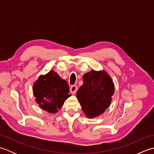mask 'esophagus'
Returning <instances> with one entry per match:
<instances>
[{"mask_svg": "<svg viewBox=\"0 0 154 154\" xmlns=\"http://www.w3.org/2000/svg\"><path fill=\"white\" fill-rule=\"evenodd\" d=\"M77 91V85H73L70 88V91L72 94H75Z\"/></svg>", "mask_w": 154, "mask_h": 154, "instance_id": "34e87169", "label": "esophagus"}]
</instances>
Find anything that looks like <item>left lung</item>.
I'll return each mask as SVG.
<instances>
[{
  "mask_svg": "<svg viewBox=\"0 0 154 154\" xmlns=\"http://www.w3.org/2000/svg\"><path fill=\"white\" fill-rule=\"evenodd\" d=\"M83 84L77 92V98L85 116L90 119L105 112L111 103L114 84L105 70H91L83 75Z\"/></svg>",
  "mask_w": 154,
  "mask_h": 154,
  "instance_id": "1",
  "label": "left lung"
}]
</instances>
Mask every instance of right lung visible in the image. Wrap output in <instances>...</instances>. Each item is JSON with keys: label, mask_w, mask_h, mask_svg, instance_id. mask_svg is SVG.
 <instances>
[{"label": "right lung", "mask_w": 154, "mask_h": 154, "mask_svg": "<svg viewBox=\"0 0 154 154\" xmlns=\"http://www.w3.org/2000/svg\"><path fill=\"white\" fill-rule=\"evenodd\" d=\"M33 93L39 106L51 114L57 112L71 96L67 81L53 70L39 76L33 85Z\"/></svg>", "instance_id": "add662e5"}]
</instances>
